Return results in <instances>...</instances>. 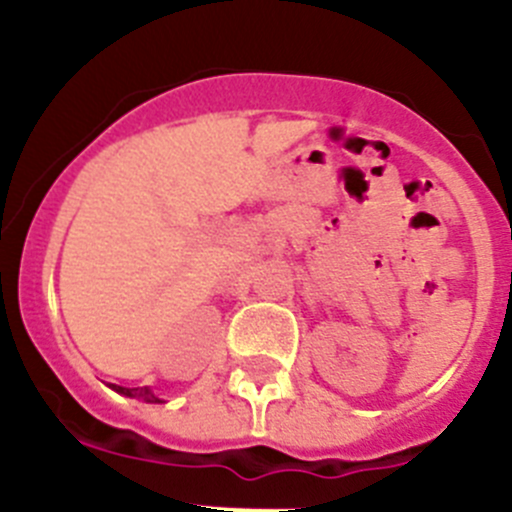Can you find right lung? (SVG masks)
<instances>
[{"instance_id": "add662e5", "label": "right lung", "mask_w": 512, "mask_h": 512, "mask_svg": "<svg viewBox=\"0 0 512 512\" xmlns=\"http://www.w3.org/2000/svg\"><path fill=\"white\" fill-rule=\"evenodd\" d=\"M108 386H111L116 394L128 396V399H141V401H146V404H163V401H160L158 396L148 389V386H141V389H126V386H118V384H108Z\"/></svg>"}]
</instances>
